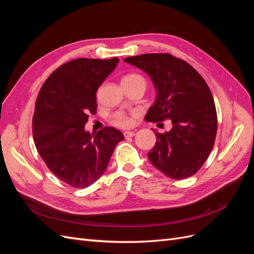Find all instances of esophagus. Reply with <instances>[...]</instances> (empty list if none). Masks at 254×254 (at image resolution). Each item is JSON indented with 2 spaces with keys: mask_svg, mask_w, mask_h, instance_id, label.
<instances>
[{
  "mask_svg": "<svg viewBox=\"0 0 254 254\" xmlns=\"http://www.w3.org/2000/svg\"><path fill=\"white\" fill-rule=\"evenodd\" d=\"M135 135V131H125L124 136L125 137H132Z\"/></svg>",
  "mask_w": 254,
  "mask_h": 254,
  "instance_id": "esophagus-1",
  "label": "esophagus"
}]
</instances>
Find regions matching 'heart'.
<instances>
[{
    "mask_svg": "<svg viewBox=\"0 0 254 254\" xmlns=\"http://www.w3.org/2000/svg\"><path fill=\"white\" fill-rule=\"evenodd\" d=\"M136 80H142L145 82L144 78L141 75L137 74H128L124 76L122 79V82H131V81H136ZM113 123L114 125H117L122 128H126L131 125V119H130L128 115L124 112H118L113 115Z\"/></svg>",
    "mask_w": 254,
    "mask_h": 254,
    "instance_id": "1",
    "label": "heart"
}]
</instances>
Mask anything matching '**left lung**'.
Returning <instances> with one entry per match:
<instances>
[{
  "label": "left lung",
  "mask_w": 254,
  "mask_h": 254,
  "mask_svg": "<svg viewBox=\"0 0 254 254\" xmlns=\"http://www.w3.org/2000/svg\"><path fill=\"white\" fill-rule=\"evenodd\" d=\"M124 61L147 74L157 90L145 120L173 124L165 133L153 130L157 142L147 153L150 163L176 180L193 176L209 157L217 131L216 108L205 80L171 54H142Z\"/></svg>",
  "instance_id": "left-lung-1"
}]
</instances>
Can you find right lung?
<instances>
[{"label": "right lung", "mask_w": 254, "mask_h": 254, "mask_svg": "<svg viewBox=\"0 0 254 254\" xmlns=\"http://www.w3.org/2000/svg\"><path fill=\"white\" fill-rule=\"evenodd\" d=\"M78 58L60 65L38 94L33 135L40 157L59 180L76 189L88 188L106 172L115 146L125 139L118 129L96 133L84 130L96 112V91L119 64Z\"/></svg>", "instance_id": "1"}]
</instances>
